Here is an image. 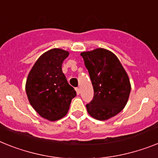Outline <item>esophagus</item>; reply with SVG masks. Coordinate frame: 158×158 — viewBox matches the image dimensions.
I'll list each match as a JSON object with an SVG mask.
<instances>
[{"instance_id": "1", "label": "esophagus", "mask_w": 158, "mask_h": 158, "mask_svg": "<svg viewBox=\"0 0 158 158\" xmlns=\"http://www.w3.org/2000/svg\"><path fill=\"white\" fill-rule=\"evenodd\" d=\"M75 91H76L77 95H79V94H80V88H79V87H76V88H75Z\"/></svg>"}]
</instances>
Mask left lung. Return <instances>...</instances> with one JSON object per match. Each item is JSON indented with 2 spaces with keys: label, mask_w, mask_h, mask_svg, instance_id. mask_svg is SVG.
Wrapping results in <instances>:
<instances>
[{
  "label": "left lung",
  "mask_w": 158,
  "mask_h": 158,
  "mask_svg": "<svg viewBox=\"0 0 158 158\" xmlns=\"http://www.w3.org/2000/svg\"><path fill=\"white\" fill-rule=\"evenodd\" d=\"M89 72L93 99L86 105L90 116L106 120L120 112L131 91L129 78L120 60L110 50L97 48L80 54Z\"/></svg>",
  "instance_id": "left-lung-1"
}]
</instances>
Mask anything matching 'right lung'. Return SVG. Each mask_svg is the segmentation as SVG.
Segmentation results:
<instances>
[{
    "label": "right lung",
    "mask_w": 158,
    "mask_h": 158,
    "mask_svg": "<svg viewBox=\"0 0 158 158\" xmlns=\"http://www.w3.org/2000/svg\"><path fill=\"white\" fill-rule=\"evenodd\" d=\"M69 55L67 50L54 48L42 54L30 70L26 83L30 104L42 117L55 121L67 115L76 95L62 71Z\"/></svg>",
    "instance_id": "1"
}]
</instances>
